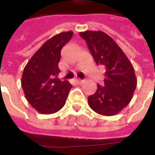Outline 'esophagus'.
<instances>
[{
	"instance_id": "esophagus-1",
	"label": "esophagus",
	"mask_w": 155,
	"mask_h": 155,
	"mask_svg": "<svg viewBox=\"0 0 155 155\" xmlns=\"http://www.w3.org/2000/svg\"><path fill=\"white\" fill-rule=\"evenodd\" d=\"M75 81H76V82H77V84H79L84 82V81H83V80H81V79H75Z\"/></svg>"
}]
</instances>
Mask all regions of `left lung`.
I'll return each mask as SVG.
<instances>
[{"mask_svg": "<svg viewBox=\"0 0 155 155\" xmlns=\"http://www.w3.org/2000/svg\"><path fill=\"white\" fill-rule=\"evenodd\" d=\"M86 41L97 65L104 68V86L97 84L88 97L90 107L97 114L112 116L129 104L135 91L137 79L131 62L110 35L103 31L79 33Z\"/></svg>", "mask_w": 155, "mask_h": 155, "instance_id": "8db88e82", "label": "left lung"}]
</instances>
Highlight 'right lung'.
Wrapping results in <instances>:
<instances>
[{"label":"right lung","instance_id":"add662e5","mask_svg":"<svg viewBox=\"0 0 155 155\" xmlns=\"http://www.w3.org/2000/svg\"><path fill=\"white\" fill-rule=\"evenodd\" d=\"M72 35V31H65L49 39L24 68L21 86L25 99L40 114L56 113L65 104L72 85L57 78L61 71L58 64L61 49Z\"/></svg>","mask_w":155,"mask_h":155}]
</instances>
